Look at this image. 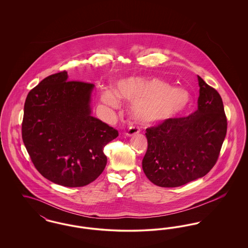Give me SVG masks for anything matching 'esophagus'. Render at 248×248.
<instances>
[{"label": "esophagus", "mask_w": 248, "mask_h": 248, "mask_svg": "<svg viewBox=\"0 0 248 248\" xmlns=\"http://www.w3.org/2000/svg\"><path fill=\"white\" fill-rule=\"evenodd\" d=\"M140 132V130L139 128H137V127H134V126H131L128 128V130H126L125 132H124V135L126 136V137H132V136H134V135H136V134H138Z\"/></svg>", "instance_id": "esophagus-1"}]
</instances>
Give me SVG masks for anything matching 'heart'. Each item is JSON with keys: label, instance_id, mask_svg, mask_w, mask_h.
<instances>
[{"label": "heart", "instance_id": "b5f03b06", "mask_svg": "<svg viewBox=\"0 0 248 248\" xmlns=\"http://www.w3.org/2000/svg\"><path fill=\"white\" fill-rule=\"evenodd\" d=\"M101 98L111 108L119 106L120 98L132 102L133 116L143 123H163L175 118L190 103V95L186 90L171 87L158 78L120 80L115 83V91L105 89Z\"/></svg>", "mask_w": 248, "mask_h": 248}]
</instances>
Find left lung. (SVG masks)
Returning <instances> with one entry per match:
<instances>
[{
  "label": "left lung",
  "mask_w": 248,
  "mask_h": 248,
  "mask_svg": "<svg viewBox=\"0 0 248 248\" xmlns=\"http://www.w3.org/2000/svg\"><path fill=\"white\" fill-rule=\"evenodd\" d=\"M198 109L146 129L143 171L154 184L174 188L205 176L221 150L227 118L220 94L200 76Z\"/></svg>",
  "instance_id": "8db88e82"
}]
</instances>
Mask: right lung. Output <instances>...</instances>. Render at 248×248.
I'll list each match as a JSON object with an SVG mask.
<instances>
[{
  "instance_id": "right-lung-1",
  "label": "right lung",
  "mask_w": 248,
  "mask_h": 248,
  "mask_svg": "<svg viewBox=\"0 0 248 248\" xmlns=\"http://www.w3.org/2000/svg\"><path fill=\"white\" fill-rule=\"evenodd\" d=\"M67 71L44 79L27 95L22 139L43 177L65 187H83L107 165L103 149L118 131L92 116V83L69 81Z\"/></svg>"
}]
</instances>
